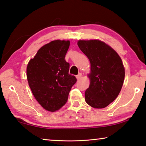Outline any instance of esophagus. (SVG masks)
<instances>
[{
	"instance_id": "1",
	"label": "esophagus",
	"mask_w": 146,
	"mask_h": 146,
	"mask_svg": "<svg viewBox=\"0 0 146 146\" xmlns=\"http://www.w3.org/2000/svg\"><path fill=\"white\" fill-rule=\"evenodd\" d=\"M82 77V74L81 73H79L78 75L76 76V78H77V80H78V79H80V77Z\"/></svg>"
}]
</instances>
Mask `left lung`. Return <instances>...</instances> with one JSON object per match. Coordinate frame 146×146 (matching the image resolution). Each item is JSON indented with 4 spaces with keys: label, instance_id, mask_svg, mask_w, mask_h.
Here are the masks:
<instances>
[{
    "label": "left lung",
    "instance_id": "8db88e82",
    "mask_svg": "<svg viewBox=\"0 0 146 146\" xmlns=\"http://www.w3.org/2000/svg\"><path fill=\"white\" fill-rule=\"evenodd\" d=\"M77 45L90 62L86 102L95 108H105L117 98L123 84L125 68L121 58L99 40H78Z\"/></svg>",
    "mask_w": 146,
    "mask_h": 146
}]
</instances>
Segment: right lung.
Segmentation results:
<instances>
[{"label": "right lung", "instance_id": "1", "mask_svg": "<svg viewBox=\"0 0 146 146\" xmlns=\"http://www.w3.org/2000/svg\"><path fill=\"white\" fill-rule=\"evenodd\" d=\"M69 40H54L45 44L30 60L27 77L36 101L46 110L55 112L66 103L69 93L77 82L69 75V64L65 56Z\"/></svg>", "mask_w": 146, "mask_h": 146}]
</instances>
